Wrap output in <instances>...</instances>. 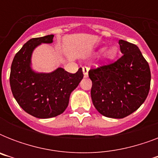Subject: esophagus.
Here are the masks:
<instances>
[{
  "label": "esophagus",
  "mask_w": 158,
  "mask_h": 158,
  "mask_svg": "<svg viewBox=\"0 0 158 158\" xmlns=\"http://www.w3.org/2000/svg\"><path fill=\"white\" fill-rule=\"evenodd\" d=\"M83 73H84V77H88V75H89V68L86 66L83 67Z\"/></svg>",
  "instance_id": "1"
}]
</instances>
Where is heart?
<instances>
[{"label":"heart","mask_w":158,"mask_h":158,"mask_svg":"<svg viewBox=\"0 0 158 158\" xmlns=\"http://www.w3.org/2000/svg\"><path fill=\"white\" fill-rule=\"evenodd\" d=\"M103 50L104 48H102V49H100V51H103ZM118 52H119L118 48L117 47H115V46L106 49V50L103 51V55H102L104 60L107 62L113 61L117 57Z\"/></svg>","instance_id":"1"}]
</instances>
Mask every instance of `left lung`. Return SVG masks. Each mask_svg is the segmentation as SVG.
I'll return each mask as SVG.
<instances>
[{"label":"left lung","mask_w":158,"mask_h":158,"mask_svg":"<svg viewBox=\"0 0 158 158\" xmlns=\"http://www.w3.org/2000/svg\"><path fill=\"white\" fill-rule=\"evenodd\" d=\"M123 56L113 64L90 69L91 98L104 116L121 119L139 109L150 89L151 72L139 48L119 40Z\"/></svg>","instance_id":"1"}]
</instances>
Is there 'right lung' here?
<instances>
[{"mask_svg": "<svg viewBox=\"0 0 158 158\" xmlns=\"http://www.w3.org/2000/svg\"><path fill=\"white\" fill-rule=\"evenodd\" d=\"M54 35L32 38L22 47L11 64L10 84L12 94L21 108L40 119L60 115L68 106L69 96L84 74L82 68L70 74L61 67L50 73L34 70L32 66L33 51L43 43H53Z\"/></svg>", "mask_w": 158, "mask_h": 158, "instance_id": "obj_1", "label": "right lung"}]
</instances>
